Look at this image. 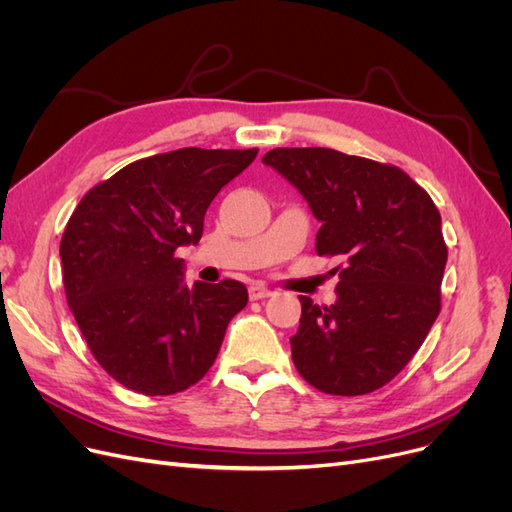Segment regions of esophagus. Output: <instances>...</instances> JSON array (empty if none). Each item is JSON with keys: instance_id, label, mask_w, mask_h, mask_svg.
I'll list each match as a JSON object with an SVG mask.
<instances>
[{"instance_id": "1", "label": "esophagus", "mask_w": 512, "mask_h": 512, "mask_svg": "<svg viewBox=\"0 0 512 512\" xmlns=\"http://www.w3.org/2000/svg\"><path fill=\"white\" fill-rule=\"evenodd\" d=\"M271 294H273V290L265 288L262 284H252V286H250V299H252V301L267 299V297H271Z\"/></svg>"}]
</instances>
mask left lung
Wrapping results in <instances>:
<instances>
[{"instance_id":"8db88e82","label":"left lung","mask_w":512,"mask_h":512,"mask_svg":"<svg viewBox=\"0 0 512 512\" xmlns=\"http://www.w3.org/2000/svg\"><path fill=\"white\" fill-rule=\"evenodd\" d=\"M262 162L307 200L320 222L316 252L346 258L333 305L299 297L294 367L329 395L380 389L408 365L440 314L448 258L440 211L391 164L324 147L273 149Z\"/></svg>"}]
</instances>
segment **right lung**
<instances>
[{
  "label": "right lung",
  "mask_w": 512,
  "mask_h": 512,
  "mask_svg": "<svg viewBox=\"0 0 512 512\" xmlns=\"http://www.w3.org/2000/svg\"><path fill=\"white\" fill-rule=\"evenodd\" d=\"M258 149L185 147L123 166L91 188L59 245L66 299L104 371L130 391L173 395L213 365L247 305L237 280L183 284L181 245Z\"/></svg>",
  "instance_id": "add662e5"
}]
</instances>
